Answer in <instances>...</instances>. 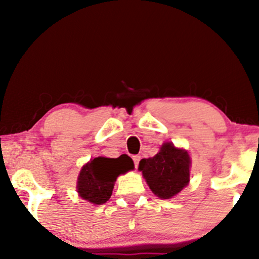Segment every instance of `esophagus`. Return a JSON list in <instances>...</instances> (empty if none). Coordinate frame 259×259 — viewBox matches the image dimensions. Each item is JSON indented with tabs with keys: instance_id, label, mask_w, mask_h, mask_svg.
Masks as SVG:
<instances>
[{
	"instance_id": "esophagus-1",
	"label": "esophagus",
	"mask_w": 259,
	"mask_h": 259,
	"mask_svg": "<svg viewBox=\"0 0 259 259\" xmlns=\"http://www.w3.org/2000/svg\"><path fill=\"white\" fill-rule=\"evenodd\" d=\"M140 155H134L133 157V161H134V165H136V168H138V166H139V161H140Z\"/></svg>"
}]
</instances>
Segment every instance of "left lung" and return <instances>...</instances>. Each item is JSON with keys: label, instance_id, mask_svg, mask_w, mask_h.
I'll return each instance as SVG.
<instances>
[{"label": "left lung", "instance_id": "left-lung-1", "mask_svg": "<svg viewBox=\"0 0 259 259\" xmlns=\"http://www.w3.org/2000/svg\"><path fill=\"white\" fill-rule=\"evenodd\" d=\"M191 159L187 151L165 143L154 157L141 159L139 171L152 192L161 199L178 194L190 182Z\"/></svg>", "mask_w": 259, "mask_h": 259}]
</instances>
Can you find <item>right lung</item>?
Masks as SVG:
<instances>
[{
  "label": "right lung",
  "mask_w": 259,
  "mask_h": 259,
  "mask_svg": "<svg viewBox=\"0 0 259 259\" xmlns=\"http://www.w3.org/2000/svg\"><path fill=\"white\" fill-rule=\"evenodd\" d=\"M133 168L134 162L126 154L115 159L105 157L91 159L80 171L76 184L77 193L92 204H104L112 196L116 178Z\"/></svg>",
  "instance_id": "right-lung-1"
}]
</instances>
